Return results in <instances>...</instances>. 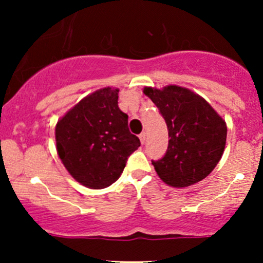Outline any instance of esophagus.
<instances>
[{
    "label": "esophagus",
    "instance_id": "obj_1",
    "mask_svg": "<svg viewBox=\"0 0 263 263\" xmlns=\"http://www.w3.org/2000/svg\"><path fill=\"white\" fill-rule=\"evenodd\" d=\"M140 140H141V143L143 144L144 142H146V134L144 132H142V134L140 135Z\"/></svg>",
    "mask_w": 263,
    "mask_h": 263
}]
</instances>
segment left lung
Returning a JSON list of instances; mask_svg holds the SVG:
<instances>
[{"mask_svg":"<svg viewBox=\"0 0 263 263\" xmlns=\"http://www.w3.org/2000/svg\"><path fill=\"white\" fill-rule=\"evenodd\" d=\"M143 92L158 107L170 136L165 155L152 161L159 178L168 185L183 188L209 176L224 153L228 132L224 120L185 87H146Z\"/></svg>","mask_w":263,"mask_h":263,"instance_id":"8db88e82","label":"left lung"}]
</instances>
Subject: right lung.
<instances>
[{
    "label": "right lung",
    "mask_w": 263,
    "mask_h": 263,
    "mask_svg": "<svg viewBox=\"0 0 263 263\" xmlns=\"http://www.w3.org/2000/svg\"><path fill=\"white\" fill-rule=\"evenodd\" d=\"M119 90L105 87L86 96L59 120L57 151L74 179L92 189L116 182L128 157L141 146L119 107Z\"/></svg>",
    "instance_id": "add662e5"
}]
</instances>
